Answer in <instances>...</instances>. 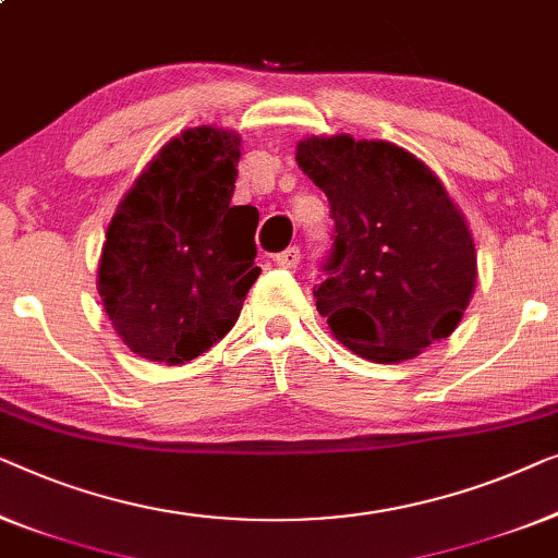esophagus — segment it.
<instances>
[{
	"mask_svg": "<svg viewBox=\"0 0 558 558\" xmlns=\"http://www.w3.org/2000/svg\"><path fill=\"white\" fill-rule=\"evenodd\" d=\"M276 263L280 265V268H286V270L298 268V263H301V250H298V247L282 250V253L276 255Z\"/></svg>",
	"mask_w": 558,
	"mask_h": 558,
	"instance_id": "esophagus-1",
	"label": "esophagus"
}]
</instances>
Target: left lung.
I'll use <instances>...</instances> for the list:
<instances>
[{"label": "left lung", "mask_w": 558, "mask_h": 558, "mask_svg": "<svg viewBox=\"0 0 558 558\" xmlns=\"http://www.w3.org/2000/svg\"><path fill=\"white\" fill-rule=\"evenodd\" d=\"M295 161L331 204L333 253L313 295L336 339L374 364L447 339L475 293L477 253L435 171L349 133L301 138Z\"/></svg>", "instance_id": "left-lung-1"}]
</instances>
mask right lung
I'll use <instances>...</instances> for the list:
<instances>
[{
	"label": "right lung",
	"mask_w": 558,
	"mask_h": 558,
	"mask_svg": "<svg viewBox=\"0 0 558 558\" xmlns=\"http://www.w3.org/2000/svg\"><path fill=\"white\" fill-rule=\"evenodd\" d=\"M242 138L194 125L167 141L116 207L100 303L133 354L179 366L222 341L255 268L257 209L232 207Z\"/></svg>",
	"instance_id": "add662e5"
}]
</instances>
